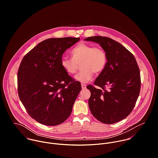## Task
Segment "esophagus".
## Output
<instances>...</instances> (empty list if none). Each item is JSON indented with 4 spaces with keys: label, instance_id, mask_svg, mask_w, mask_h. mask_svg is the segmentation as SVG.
Instances as JSON below:
<instances>
[{
    "label": "esophagus",
    "instance_id": "1",
    "mask_svg": "<svg viewBox=\"0 0 158 158\" xmlns=\"http://www.w3.org/2000/svg\"><path fill=\"white\" fill-rule=\"evenodd\" d=\"M81 88H82V89H86V85H85V84H81Z\"/></svg>",
    "mask_w": 158,
    "mask_h": 158
}]
</instances>
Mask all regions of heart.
<instances>
[{
    "mask_svg": "<svg viewBox=\"0 0 158 158\" xmlns=\"http://www.w3.org/2000/svg\"><path fill=\"white\" fill-rule=\"evenodd\" d=\"M72 58L62 57L61 66L69 75L75 74L81 64L82 69L76 76L75 79L81 83L90 81L94 73L100 74L106 68L108 56L105 50L100 47H93L86 43H79L70 51Z\"/></svg>",
    "mask_w": 158,
    "mask_h": 158,
    "instance_id": "1",
    "label": "heart"
}]
</instances>
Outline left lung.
I'll use <instances>...</instances> for the list:
<instances>
[{"label":"left lung","instance_id":"obj_1","mask_svg":"<svg viewBox=\"0 0 158 158\" xmlns=\"http://www.w3.org/2000/svg\"><path fill=\"white\" fill-rule=\"evenodd\" d=\"M86 41L98 43L105 50L108 63L94 84L89 85L90 112L100 122L117 123L126 118L135 106L140 90V74L134 55L110 38L96 36Z\"/></svg>","mask_w":158,"mask_h":158}]
</instances>
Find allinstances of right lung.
I'll list each match as a JSON object with an SVG mask.
<instances>
[{
  "mask_svg": "<svg viewBox=\"0 0 158 158\" xmlns=\"http://www.w3.org/2000/svg\"><path fill=\"white\" fill-rule=\"evenodd\" d=\"M79 40L47 39L23 58L18 71V95L28 115L41 124L60 125L72 113L81 86L63 70L61 60L66 50Z\"/></svg>",
  "mask_w": 158,
  "mask_h": 158,
  "instance_id": "1",
  "label": "right lung"
}]
</instances>
